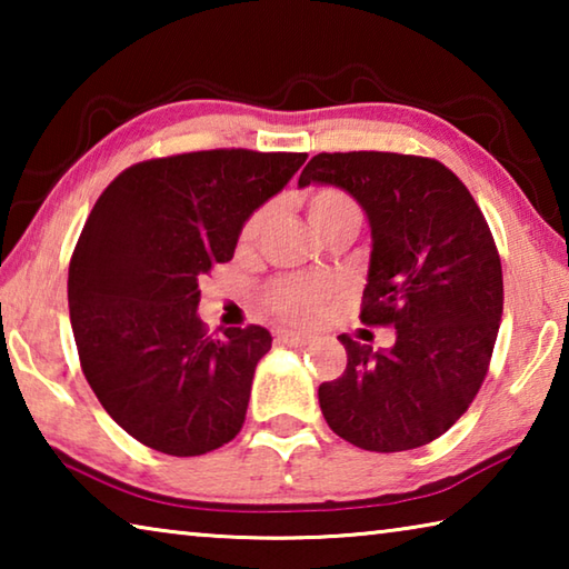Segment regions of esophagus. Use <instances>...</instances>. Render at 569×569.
Returning <instances> with one entry per match:
<instances>
[{
    "mask_svg": "<svg viewBox=\"0 0 569 569\" xmlns=\"http://www.w3.org/2000/svg\"><path fill=\"white\" fill-rule=\"evenodd\" d=\"M276 341H281V343H291V346H303V343L311 341V336H308V333H301V331L278 329V331H276Z\"/></svg>",
    "mask_w": 569,
    "mask_h": 569,
    "instance_id": "obj_1",
    "label": "esophagus"
}]
</instances>
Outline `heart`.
<instances>
[{
	"label": "heart",
	"instance_id": "obj_1",
	"mask_svg": "<svg viewBox=\"0 0 569 569\" xmlns=\"http://www.w3.org/2000/svg\"><path fill=\"white\" fill-rule=\"evenodd\" d=\"M276 208L268 203L258 208L253 216L246 220L243 230H240V243L256 246L258 240L271 226ZM308 218H311L313 228L323 233L333 226L343 223V220H359L361 223V208L349 192L341 188H319L308 198ZM336 291L333 281L329 278H313V276H288L276 278L273 283L266 288V303L273 308L278 316L288 321H308L311 316L321 311V306L329 301Z\"/></svg>",
	"mask_w": 569,
	"mask_h": 569
}]
</instances>
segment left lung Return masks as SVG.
<instances>
[{
    "instance_id": "8db88e82",
    "label": "left lung",
    "mask_w": 569,
    "mask_h": 569,
    "mask_svg": "<svg viewBox=\"0 0 569 569\" xmlns=\"http://www.w3.org/2000/svg\"><path fill=\"white\" fill-rule=\"evenodd\" d=\"M329 182L359 200L371 226L361 323L391 326L373 351L341 333L346 369L323 381V419L366 451L435 441L469 409L492 361L505 306L492 230L445 162L401 152H319L298 186Z\"/></svg>"
}]
</instances>
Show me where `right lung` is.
Listing matches in <instances>:
<instances>
[{
	"label": "right lung",
	"instance_id": "add662e5",
	"mask_svg": "<svg viewBox=\"0 0 569 569\" xmlns=\"http://www.w3.org/2000/svg\"><path fill=\"white\" fill-rule=\"evenodd\" d=\"M306 152L220 148L134 162L94 203L67 276L84 379L132 439L200 457L243 427L263 326L208 333L198 278L233 258L248 216Z\"/></svg>",
	"mask_w": 569,
	"mask_h": 569
}]
</instances>
